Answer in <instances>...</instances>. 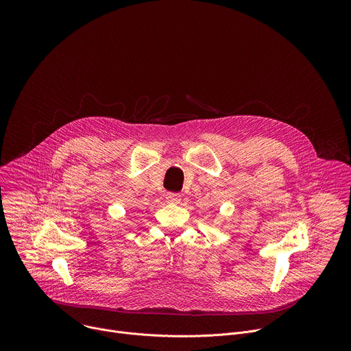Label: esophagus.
<instances>
[{"label": "esophagus", "instance_id": "obj_1", "mask_svg": "<svg viewBox=\"0 0 351 351\" xmlns=\"http://www.w3.org/2000/svg\"><path fill=\"white\" fill-rule=\"evenodd\" d=\"M165 198H167V202L171 203V204H179L180 199H182L180 194H178V193H168Z\"/></svg>", "mask_w": 351, "mask_h": 351}]
</instances>
